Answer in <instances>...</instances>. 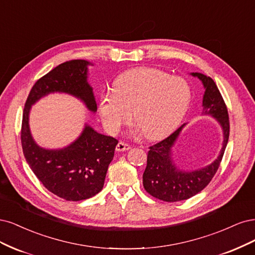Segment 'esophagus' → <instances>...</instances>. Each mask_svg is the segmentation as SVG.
I'll return each mask as SVG.
<instances>
[{
	"label": "esophagus",
	"instance_id": "1",
	"mask_svg": "<svg viewBox=\"0 0 255 255\" xmlns=\"http://www.w3.org/2000/svg\"><path fill=\"white\" fill-rule=\"evenodd\" d=\"M116 149H117V151H126V150L130 149V145H128L127 143H124V142H119L116 147Z\"/></svg>",
	"mask_w": 255,
	"mask_h": 255
}]
</instances>
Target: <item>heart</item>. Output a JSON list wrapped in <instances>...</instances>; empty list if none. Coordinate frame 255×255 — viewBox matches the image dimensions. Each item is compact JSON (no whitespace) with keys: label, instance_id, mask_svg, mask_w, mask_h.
I'll list each match as a JSON object with an SVG mask.
<instances>
[{"label":"heart","instance_id":"obj_1","mask_svg":"<svg viewBox=\"0 0 255 255\" xmlns=\"http://www.w3.org/2000/svg\"><path fill=\"white\" fill-rule=\"evenodd\" d=\"M192 91L186 81L158 69L137 68L123 73L113 91L100 100V113L107 130L117 133L134 116L148 139L167 135L182 121Z\"/></svg>","mask_w":255,"mask_h":255}]
</instances>
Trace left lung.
Instances as JSON below:
<instances>
[{
    "mask_svg": "<svg viewBox=\"0 0 255 255\" xmlns=\"http://www.w3.org/2000/svg\"><path fill=\"white\" fill-rule=\"evenodd\" d=\"M198 77L205 89L202 107L203 116L214 118L223 129L224 142L217 159L210 165L192 171L181 170L172 161V147L180 135L183 124L161 142L149 147L147 165L143 174V185L146 192L154 198L166 202H176L191 198L201 192L216 174L223 160L230 134V122L227 106L219 90L211 77L201 73H191Z\"/></svg>",
    "mask_w": 255,
    "mask_h": 255,
    "instance_id": "1",
    "label": "left lung"
}]
</instances>
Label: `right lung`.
<instances>
[{"label":"right lung","instance_id":"right-lung-1","mask_svg":"<svg viewBox=\"0 0 255 255\" xmlns=\"http://www.w3.org/2000/svg\"><path fill=\"white\" fill-rule=\"evenodd\" d=\"M87 60H71L59 64L36 81L23 110L21 143L29 167L45 188L68 201H80L103 190L107 170L113 159L118 139L98 133L86 124L72 144L61 149L40 147L29 130V111L41 97L50 93H67L96 112L93 89L88 83Z\"/></svg>","mask_w":255,"mask_h":255}]
</instances>
